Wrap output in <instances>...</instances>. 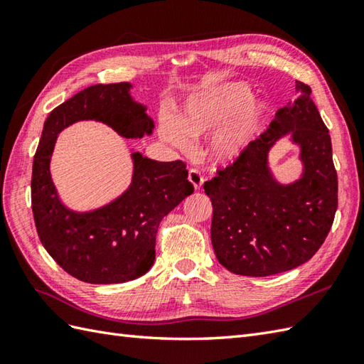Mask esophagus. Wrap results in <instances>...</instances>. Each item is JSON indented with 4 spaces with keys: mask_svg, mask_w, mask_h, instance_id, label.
<instances>
[{
    "mask_svg": "<svg viewBox=\"0 0 364 364\" xmlns=\"http://www.w3.org/2000/svg\"><path fill=\"white\" fill-rule=\"evenodd\" d=\"M188 178H189V181L194 184V188L196 189H200L202 188V184H203V181H205V178H203V173L200 172L198 168H189V175H188Z\"/></svg>",
    "mask_w": 364,
    "mask_h": 364,
    "instance_id": "esophagus-1",
    "label": "esophagus"
}]
</instances>
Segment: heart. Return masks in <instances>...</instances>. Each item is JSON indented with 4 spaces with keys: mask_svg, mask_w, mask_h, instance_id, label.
<instances>
[{
    "mask_svg": "<svg viewBox=\"0 0 364 364\" xmlns=\"http://www.w3.org/2000/svg\"><path fill=\"white\" fill-rule=\"evenodd\" d=\"M249 92L239 84H230L215 89L211 94L194 100L186 107V112L180 120V128L170 123L164 125V134L170 142L188 149L189 137H196L205 131L215 128L233 119L235 112L240 114L230 125L223 129L214 145V151L220 158H230L241 150L250 131L257 122L261 107L249 102Z\"/></svg>",
    "mask_w": 364,
    "mask_h": 364,
    "instance_id": "b5f03b06",
    "label": "heart"
}]
</instances>
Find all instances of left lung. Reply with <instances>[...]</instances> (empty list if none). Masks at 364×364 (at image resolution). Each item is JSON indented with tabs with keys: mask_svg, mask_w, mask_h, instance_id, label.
Here are the masks:
<instances>
[{
	"mask_svg": "<svg viewBox=\"0 0 364 364\" xmlns=\"http://www.w3.org/2000/svg\"><path fill=\"white\" fill-rule=\"evenodd\" d=\"M296 89L294 105L278 109L264 133L203 184L213 202L215 257L237 275L266 277L304 264L333 225L338 175L330 134L311 87L296 81ZM288 130L302 146L306 173L297 183L282 187L268 175L267 151Z\"/></svg>",
	"mask_w": 364,
	"mask_h": 364,
	"instance_id": "obj_1",
	"label": "left lung"
}]
</instances>
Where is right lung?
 Instances as JSON below:
<instances>
[{
	"instance_id": "1",
	"label": "right lung",
	"mask_w": 364,
	"mask_h": 364,
	"mask_svg": "<svg viewBox=\"0 0 364 364\" xmlns=\"http://www.w3.org/2000/svg\"><path fill=\"white\" fill-rule=\"evenodd\" d=\"M128 90V82L95 84L54 107L34 154L31 206L38 239L67 274L86 283H123L149 272L159 222L194 192L183 161L158 162L133 153V183L120 198L89 214L60 205L50 176L59 131L73 122L95 119L125 137L151 133L153 122Z\"/></svg>"
}]
</instances>
